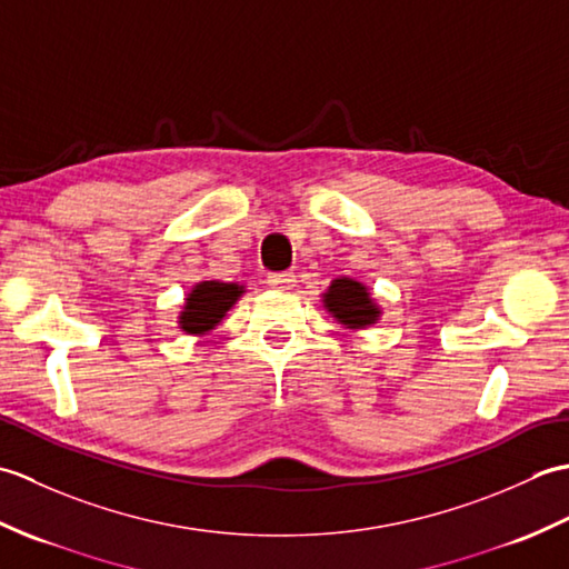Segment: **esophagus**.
I'll return each instance as SVG.
<instances>
[{"instance_id":"1","label":"esophagus","mask_w":569,"mask_h":569,"mask_svg":"<svg viewBox=\"0 0 569 569\" xmlns=\"http://www.w3.org/2000/svg\"><path fill=\"white\" fill-rule=\"evenodd\" d=\"M269 281L271 288H278V291H291V288L296 286V273L293 271H276V273H269Z\"/></svg>"}]
</instances>
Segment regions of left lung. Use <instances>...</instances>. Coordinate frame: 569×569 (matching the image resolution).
Wrapping results in <instances>:
<instances>
[{"mask_svg": "<svg viewBox=\"0 0 569 569\" xmlns=\"http://www.w3.org/2000/svg\"><path fill=\"white\" fill-rule=\"evenodd\" d=\"M322 303L332 312V318L352 330L367 328L379 320V308L373 306L367 288L352 278H335L328 293H322Z\"/></svg>", "mask_w": 569, "mask_h": 569, "instance_id": "obj_1", "label": "left lung"}]
</instances>
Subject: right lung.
Here are the masks:
<instances>
[{
  "label": "right lung",
  "instance_id": "1",
  "mask_svg": "<svg viewBox=\"0 0 569 569\" xmlns=\"http://www.w3.org/2000/svg\"><path fill=\"white\" fill-rule=\"evenodd\" d=\"M244 293V288L237 283L222 281H202L186 298V308L180 312V330L188 335H204L214 330L227 310L237 303V298Z\"/></svg>",
  "mask_w": 569,
  "mask_h": 569
}]
</instances>
